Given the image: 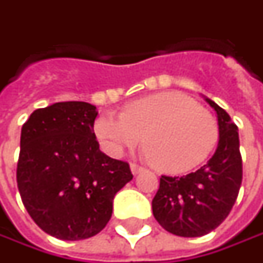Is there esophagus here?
<instances>
[{
  "mask_svg": "<svg viewBox=\"0 0 263 263\" xmlns=\"http://www.w3.org/2000/svg\"><path fill=\"white\" fill-rule=\"evenodd\" d=\"M131 170L134 175H140L141 172H144V167H142V166H140V164H137V163H132Z\"/></svg>",
  "mask_w": 263,
  "mask_h": 263,
  "instance_id": "1",
  "label": "esophagus"
}]
</instances>
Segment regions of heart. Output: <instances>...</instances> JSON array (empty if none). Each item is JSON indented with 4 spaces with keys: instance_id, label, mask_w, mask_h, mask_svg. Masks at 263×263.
Returning <instances> with one entry per match:
<instances>
[{
    "instance_id": "1",
    "label": "heart",
    "mask_w": 263,
    "mask_h": 263,
    "mask_svg": "<svg viewBox=\"0 0 263 263\" xmlns=\"http://www.w3.org/2000/svg\"><path fill=\"white\" fill-rule=\"evenodd\" d=\"M93 128L103 148L114 156L138 145L144 137L156 166L170 173L199 166L218 140L215 116L179 91L137 99L125 106L122 115L104 112Z\"/></svg>"
}]
</instances>
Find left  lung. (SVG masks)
I'll use <instances>...</instances> for the list:
<instances>
[{
	"mask_svg": "<svg viewBox=\"0 0 263 263\" xmlns=\"http://www.w3.org/2000/svg\"><path fill=\"white\" fill-rule=\"evenodd\" d=\"M218 116L220 140L210 161L186 176H161L153 199V214L172 234L199 237L217 229L237 199L243 164L237 125L213 100Z\"/></svg>",
	"mask_w": 263,
	"mask_h": 263,
	"instance_id": "1",
	"label": "left lung"
}]
</instances>
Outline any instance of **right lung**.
I'll return each mask as SVG.
<instances>
[{
	"instance_id": "1",
	"label": "right lung",
	"mask_w": 263,
	"mask_h": 263,
	"mask_svg": "<svg viewBox=\"0 0 263 263\" xmlns=\"http://www.w3.org/2000/svg\"><path fill=\"white\" fill-rule=\"evenodd\" d=\"M96 106L59 102L24 122L17 186L42 230L61 240H83L103 230L114 198L129 180V164L110 159L96 140Z\"/></svg>"
}]
</instances>
